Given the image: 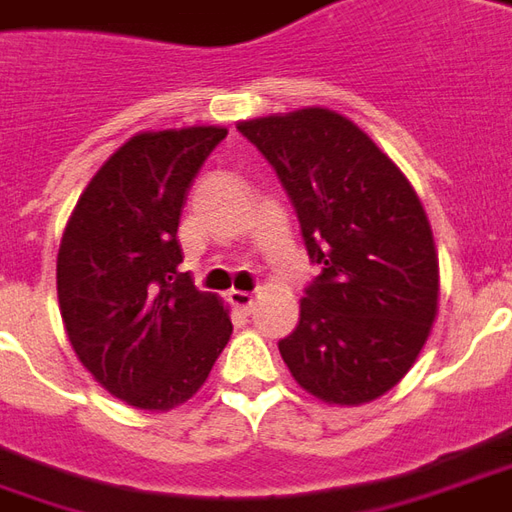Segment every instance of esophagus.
I'll return each instance as SVG.
<instances>
[{
  "mask_svg": "<svg viewBox=\"0 0 512 512\" xmlns=\"http://www.w3.org/2000/svg\"><path fill=\"white\" fill-rule=\"evenodd\" d=\"M228 301H231V306H234V309H239L242 315H250V309H253V301H256V298H253L250 292L231 290L228 292Z\"/></svg>",
  "mask_w": 512,
  "mask_h": 512,
  "instance_id": "1",
  "label": "esophagus"
}]
</instances>
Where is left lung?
Returning <instances> with one entry per match:
<instances>
[{"label": "left lung", "mask_w": 512, "mask_h": 512, "mask_svg": "<svg viewBox=\"0 0 512 512\" xmlns=\"http://www.w3.org/2000/svg\"><path fill=\"white\" fill-rule=\"evenodd\" d=\"M287 189L320 276L278 351L306 393L357 407L412 368L438 315V253L404 172L329 108L236 125Z\"/></svg>", "instance_id": "1"}]
</instances>
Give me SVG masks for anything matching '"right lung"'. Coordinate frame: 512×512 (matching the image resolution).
<instances>
[{
    "mask_svg": "<svg viewBox=\"0 0 512 512\" xmlns=\"http://www.w3.org/2000/svg\"><path fill=\"white\" fill-rule=\"evenodd\" d=\"M225 128L139 133L74 206L58 250V303L83 368L136 410L183 404L209 379L231 317L181 273L186 192Z\"/></svg>",
    "mask_w": 512,
    "mask_h": 512,
    "instance_id": "add662e5",
    "label": "right lung"
}]
</instances>
